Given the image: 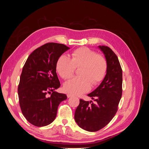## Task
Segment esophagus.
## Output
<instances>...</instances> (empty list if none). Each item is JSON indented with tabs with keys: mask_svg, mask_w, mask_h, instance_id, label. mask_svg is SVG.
<instances>
[{
	"mask_svg": "<svg viewBox=\"0 0 149 149\" xmlns=\"http://www.w3.org/2000/svg\"><path fill=\"white\" fill-rule=\"evenodd\" d=\"M72 96H72L71 94H67V97H68V98H70V97H72Z\"/></svg>",
	"mask_w": 149,
	"mask_h": 149,
	"instance_id": "34e87169",
	"label": "esophagus"
}]
</instances>
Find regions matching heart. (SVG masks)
Segmentation results:
<instances>
[{
	"label": "heart",
	"mask_w": 149,
	"mask_h": 149,
	"mask_svg": "<svg viewBox=\"0 0 149 149\" xmlns=\"http://www.w3.org/2000/svg\"><path fill=\"white\" fill-rule=\"evenodd\" d=\"M81 68L80 76L74 77L65 83L64 91L73 95H79L89 91L91 84L96 86L104 79L107 71L106 58L87 47H80L71 53V58L65 55L57 60L56 70L64 79H68L73 76L76 68Z\"/></svg>",
	"instance_id": "1"
}]
</instances>
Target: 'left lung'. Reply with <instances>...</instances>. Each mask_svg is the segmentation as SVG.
Returning <instances> with one entry per match:
<instances>
[{
  "mask_svg": "<svg viewBox=\"0 0 149 149\" xmlns=\"http://www.w3.org/2000/svg\"><path fill=\"white\" fill-rule=\"evenodd\" d=\"M107 61V71L101 84L88 94L94 102L79 100L74 120L79 127L89 132L104 127L114 118L123 93V71L118 58L108 47L99 46Z\"/></svg>",
  "mask_w": 149,
  "mask_h": 149,
  "instance_id": "8db88e82",
  "label": "left lung"
}]
</instances>
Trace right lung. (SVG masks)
Returning a JSON list of instances; mask_svg holds the SVG:
<instances>
[{
	"label": "right lung",
	"instance_id": "add662e5",
	"mask_svg": "<svg viewBox=\"0 0 149 149\" xmlns=\"http://www.w3.org/2000/svg\"><path fill=\"white\" fill-rule=\"evenodd\" d=\"M68 49L63 44L46 43L30 54L23 67L18 86L19 104L26 119L35 126L51 124L58 106L67 99L66 94L55 90L60 86L56 61Z\"/></svg>",
	"mask_w": 149,
	"mask_h": 149
}]
</instances>
